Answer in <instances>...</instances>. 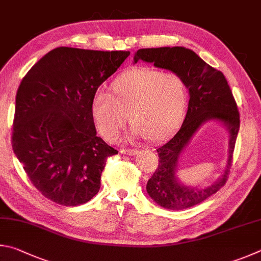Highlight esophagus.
I'll return each instance as SVG.
<instances>
[{"mask_svg": "<svg viewBox=\"0 0 261 261\" xmlns=\"http://www.w3.org/2000/svg\"><path fill=\"white\" fill-rule=\"evenodd\" d=\"M120 152L123 154H127V156H135L138 153V150L136 149H121Z\"/></svg>", "mask_w": 261, "mask_h": 261, "instance_id": "34e87169", "label": "esophagus"}]
</instances>
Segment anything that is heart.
<instances>
[{"label": "heart", "mask_w": 261, "mask_h": 261, "mask_svg": "<svg viewBox=\"0 0 261 261\" xmlns=\"http://www.w3.org/2000/svg\"><path fill=\"white\" fill-rule=\"evenodd\" d=\"M111 95L98 90L90 100V114L100 136L116 142L126 126L133 134L156 143L174 133L188 107V87L181 75L153 67L136 66L111 82Z\"/></svg>", "instance_id": "obj_1"}]
</instances>
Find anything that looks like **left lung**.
Segmentation results:
<instances>
[{
    "label": "left lung",
    "mask_w": 261,
    "mask_h": 261,
    "mask_svg": "<svg viewBox=\"0 0 261 261\" xmlns=\"http://www.w3.org/2000/svg\"><path fill=\"white\" fill-rule=\"evenodd\" d=\"M143 61L181 75L189 90L188 111L179 132L157 149L159 165L147 184L150 197L159 206L184 210L202 203L225 186L229 175L232 152L240 130V112L223 73L210 66L193 50L185 47L140 49L134 63ZM217 120L230 133V152L226 170L212 185L204 190L182 185L176 168L181 151L198 128L206 121Z\"/></svg>",
    "instance_id": "left-lung-1"
}]
</instances>
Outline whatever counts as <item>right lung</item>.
<instances>
[{"label":"right lung","instance_id":"add662e5","mask_svg":"<svg viewBox=\"0 0 261 261\" xmlns=\"http://www.w3.org/2000/svg\"><path fill=\"white\" fill-rule=\"evenodd\" d=\"M129 54L59 47L22 77L12 149L33 186L53 202L76 206L98 193L107 159L118 151L96 135L90 100Z\"/></svg>","mask_w":261,"mask_h":261}]
</instances>
